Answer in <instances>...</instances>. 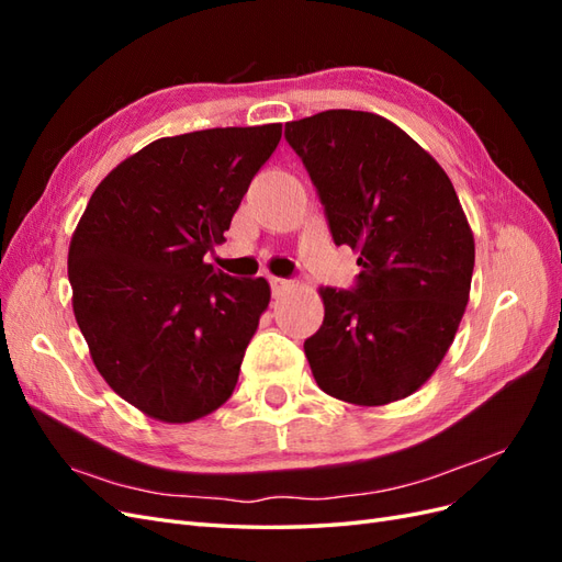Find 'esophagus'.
<instances>
[{"label": "esophagus", "instance_id": "esophagus-1", "mask_svg": "<svg viewBox=\"0 0 562 562\" xmlns=\"http://www.w3.org/2000/svg\"><path fill=\"white\" fill-rule=\"evenodd\" d=\"M269 283H271V293H274V297H281V295H285V293L291 291V288H293V281H288V279H279V277H271V279H269Z\"/></svg>", "mask_w": 562, "mask_h": 562}]
</instances>
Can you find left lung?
Masks as SVG:
<instances>
[{"label": "left lung", "instance_id": "obj_1", "mask_svg": "<svg viewBox=\"0 0 562 562\" xmlns=\"http://www.w3.org/2000/svg\"><path fill=\"white\" fill-rule=\"evenodd\" d=\"M333 241L359 250L351 291L321 288L323 326L304 342L316 384L386 405L427 382L464 316L473 234L443 168L372 112L326 110L285 124Z\"/></svg>", "mask_w": 562, "mask_h": 562}]
</instances>
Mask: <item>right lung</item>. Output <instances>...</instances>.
<instances>
[{"instance_id":"right-lung-1","label":"right lung","mask_w":562,"mask_h":562,"mask_svg":"<svg viewBox=\"0 0 562 562\" xmlns=\"http://www.w3.org/2000/svg\"><path fill=\"white\" fill-rule=\"evenodd\" d=\"M281 124L149 143L95 187L72 234V310L100 375L147 417L194 422L239 380L269 283L206 265Z\"/></svg>"}]
</instances>
